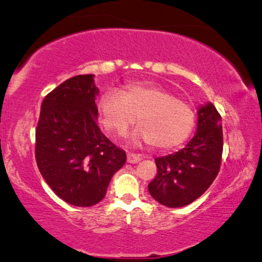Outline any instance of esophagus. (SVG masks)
<instances>
[{
  "label": "esophagus",
  "instance_id": "esophagus-1",
  "mask_svg": "<svg viewBox=\"0 0 262 262\" xmlns=\"http://www.w3.org/2000/svg\"><path fill=\"white\" fill-rule=\"evenodd\" d=\"M141 160H142L141 155H137V154H134V152L127 154V162L128 163H137Z\"/></svg>",
  "mask_w": 262,
  "mask_h": 262
}]
</instances>
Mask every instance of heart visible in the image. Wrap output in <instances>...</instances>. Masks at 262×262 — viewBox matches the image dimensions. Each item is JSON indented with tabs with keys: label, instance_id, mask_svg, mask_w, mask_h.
I'll list each match as a JSON object with an SVG mask.
<instances>
[{
	"label": "heart",
	"instance_id": "1",
	"mask_svg": "<svg viewBox=\"0 0 262 262\" xmlns=\"http://www.w3.org/2000/svg\"><path fill=\"white\" fill-rule=\"evenodd\" d=\"M99 116L102 126L117 137H124L138 117L141 125L134 132L135 141L162 150L182 144L195 125L194 110L188 102L152 83H130L120 93H103Z\"/></svg>",
	"mask_w": 262,
	"mask_h": 262
}]
</instances>
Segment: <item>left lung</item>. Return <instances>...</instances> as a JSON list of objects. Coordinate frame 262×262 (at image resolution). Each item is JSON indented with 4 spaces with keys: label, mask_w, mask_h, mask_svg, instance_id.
<instances>
[{
    "label": "left lung",
    "mask_w": 262,
    "mask_h": 262,
    "mask_svg": "<svg viewBox=\"0 0 262 262\" xmlns=\"http://www.w3.org/2000/svg\"><path fill=\"white\" fill-rule=\"evenodd\" d=\"M222 152V117L209 102L198 111L196 132L188 144L171 155L155 159L157 173L148 185L149 193L167 207L188 205L216 179Z\"/></svg>",
    "instance_id": "left-lung-1"
}]
</instances>
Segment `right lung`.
Instances as JSON below:
<instances>
[{
    "mask_svg": "<svg viewBox=\"0 0 262 262\" xmlns=\"http://www.w3.org/2000/svg\"><path fill=\"white\" fill-rule=\"evenodd\" d=\"M94 75H77L50 92L35 128V161L53 192L74 206H93L126 162L96 124Z\"/></svg>",
    "mask_w": 262,
    "mask_h": 262,
    "instance_id": "add662e5",
    "label": "right lung"
}]
</instances>
